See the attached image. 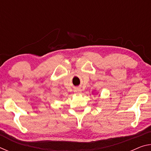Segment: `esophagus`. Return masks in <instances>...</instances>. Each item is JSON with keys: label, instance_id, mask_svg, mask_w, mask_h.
Wrapping results in <instances>:
<instances>
[{"label": "esophagus", "instance_id": "esophagus-1", "mask_svg": "<svg viewBox=\"0 0 151 151\" xmlns=\"http://www.w3.org/2000/svg\"><path fill=\"white\" fill-rule=\"evenodd\" d=\"M74 92H75V93H76V94H79V93H81V89H80V88H76V89H75V91H74Z\"/></svg>", "mask_w": 151, "mask_h": 151}]
</instances>
